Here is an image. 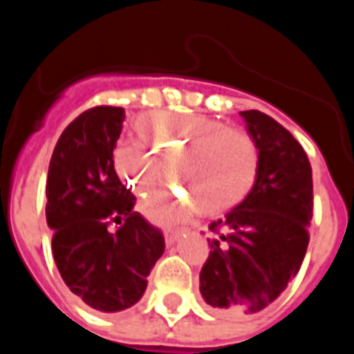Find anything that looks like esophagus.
Listing matches in <instances>:
<instances>
[{"instance_id":"34e87169","label":"esophagus","mask_w":354,"mask_h":354,"mask_svg":"<svg viewBox=\"0 0 354 354\" xmlns=\"http://www.w3.org/2000/svg\"><path fill=\"white\" fill-rule=\"evenodd\" d=\"M182 233H184V231H170V233H167V235H165V243H167V246L174 245Z\"/></svg>"}]
</instances>
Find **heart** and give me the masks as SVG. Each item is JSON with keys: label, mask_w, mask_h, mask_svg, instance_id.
I'll return each mask as SVG.
<instances>
[{"label": "heart", "mask_w": 354, "mask_h": 354, "mask_svg": "<svg viewBox=\"0 0 354 354\" xmlns=\"http://www.w3.org/2000/svg\"><path fill=\"white\" fill-rule=\"evenodd\" d=\"M140 144L115 147L113 170L138 199L161 185L165 162L170 174L187 185L203 214H220L235 207L252 189L258 174V146L250 134L208 117L151 113L136 124ZM193 203L185 195H161L144 205V214L169 225L182 220Z\"/></svg>", "instance_id": "b5f03b06"}]
</instances>
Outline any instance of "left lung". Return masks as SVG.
Listing matches in <instances>:
<instances>
[{
    "label": "left lung",
    "instance_id": "left-lung-1",
    "mask_svg": "<svg viewBox=\"0 0 354 354\" xmlns=\"http://www.w3.org/2000/svg\"><path fill=\"white\" fill-rule=\"evenodd\" d=\"M258 146V174L245 201L208 225L210 256L199 274L203 299L222 315L273 304L299 271L309 245L313 170L304 147L273 117L241 111Z\"/></svg>",
    "mask_w": 354,
    "mask_h": 354
}]
</instances>
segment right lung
I'll return each instance as SVG.
<instances>
[{
  "label": "right lung",
  "instance_id": "obj_1",
  "mask_svg": "<svg viewBox=\"0 0 354 354\" xmlns=\"http://www.w3.org/2000/svg\"><path fill=\"white\" fill-rule=\"evenodd\" d=\"M123 108L83 111L60 134L47 174V225L66 286L88 307L119 313L138 304L165 252L159 231L134 212V195L113 170ZM120 225L109 232V225Z\"/></svg>",
  "mask_w": 354,
  "mask_h": 354
}]
</instances>
